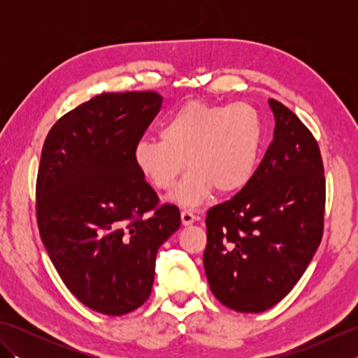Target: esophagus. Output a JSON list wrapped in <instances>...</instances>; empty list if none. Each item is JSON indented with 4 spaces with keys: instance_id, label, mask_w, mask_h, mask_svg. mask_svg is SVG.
<instances>
[{
    "instance_id": "esophagus-1",
    "label": "esophagus",
    "mask_w": 358,
    "mask_h": 358,
    "mask_svg": "<svg viewBox=\"0 0 358 358\" xmlns=\"http://www.w3.org/2000/svg\"><path fill=\"white\" fill-rule=\"evenodd\" d=\"M196 220H199V217L194 215L191 210H187V209L181 210V223H183L185 226H191L192 223L196 222Z\"/></svg>"
}]
</instances>
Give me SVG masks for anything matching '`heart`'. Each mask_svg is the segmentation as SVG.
<instances>
[{
	"label": "heart",
	"mask_w": 358,
	"mask_h": 358,
	"mask_svg": "<svg viewBox=\"0 0 358 358\" xmlns=\"http://www.w3.org/2000/svg\"><path fill=\"white\" fill-rule=\"evenodd\" d=\"M263 146V121L246 103L189 101L159 127V138H144L134 149L136 169L152 186L169 191L189 171L172 200L200 206L215 191H241L254 177Z\"/></svg>",
	"instance_id": "1"
}]
</instances>
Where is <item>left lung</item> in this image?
Masks as SVG:
<instances>
[{"label": "left lung", "mask_w": 358, "mask_h": 358, "mask_svg": "<svg viewBox=\"0 0 358 358\" xmlns=\"http://www.w3.org/2000/svg\"><path fill=\"white\" fill-rule=\"evenodd\" d=\"M273 140L246 187L208 210L210 291L237 313H263L292 291L323 235L320 149L294 112L269 100Z\"/></svg>", "instance_id": "left-lung-1"}]
</instances>
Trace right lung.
<instances>
[{"label":"right lung","instance_id":"obj_1","mask_svg":"<svg viewBox=\"0 0 358 358\" xmlns=\"http://www.w3.org/2000/svg\"><path fill=\"white\" fill-rule=\"evenodd\" d=\"M157 92L101 94L67 112L45 136L36 178L43 245L87 308L124 315L149 299L159 246L181 224L134 163L162 108Z\"/></svg>","mask_w":358,"mask_h":358}]
</instances>
